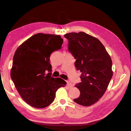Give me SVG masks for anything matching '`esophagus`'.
Wrapping results in <instances>:
<instances>
[{"label": "esophagus", "mask_w": 131, "mask_h": 131, "mask_svg": "<svg viewBox=\"0 0 131 131\" xmlns=\"http://www.w3.org/2000/svg\"><path fill=\"white\" fill-rule=\"evenodd\" d=\"M67 87H68V88H72V87H73V85L71 84V83L70 82H69V81H67Z\"/></svg>", "instance_id": "34e87169"}]
</instances>
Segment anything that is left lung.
<instances>
[{
    "instance_id": "obj_1",
    "label": "left lung",
    "mask_w": 131,
    "mask_h": 131,
    "mask_svg": "<svg viewBox=\"0 0 131 131\" xmlns=\"http://www.w3.org/2000/svg\"><path fill=\"white\" fill-rule=\"evenodd\" d=\"M68 50L76 59L75 66L80 70L81 82L75 86L80 92L77 103L89 106L103 96L113 77L112 61L104 45L96 38L85 32L69 33Z\"/></svg>"
}]
</instances>
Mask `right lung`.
<instances>
[{
  "mask_svg": "<svg viewBox=\"0 0 131 131\" xmlns=\"http://www.w3.org/2000/svg\"><path fill=\"white\" fill-rule=\"evenodd\" d=\"M63 42L60 35L38 33L15 51L11 78L21 97L31 106H49L53 102L57 90L67 84L61 78L51 76L50 55L61 48Z\"/></svg>",
  "mask_w": 131,
  "mask_h": 131,
  "instance_id": "right-lung-1",
  "label": "right lung"
}]
</instances>
